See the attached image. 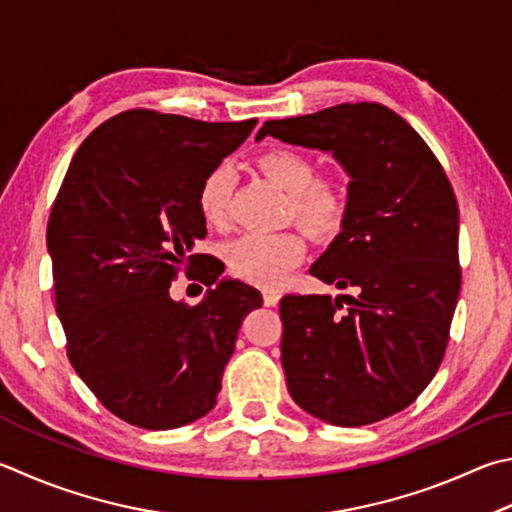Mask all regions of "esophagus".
I'll use <instances>...</instances> for the list:
<instances>
[{
  "mask_svg": "<svg viewBox=\"0 0 512 512\" xmlns=\"http://www.w3.org/2000/svg\"><path fill=\"white\" fill-rule=\"evenodd\" d=\"M277 302H280V293L271 291V288H266V291H264V304L266 306H275Z\"/></svg>",
  "mask_w": 512,
  "mask_h": 512,
  "instance_id": "1",
  "label": "esophagus"
}]
</instances>
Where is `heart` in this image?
<instances>
[{
  "mask_svg": "<svg viewBox=\"0 0 512 512\" xmlns=\"http://www.w3.org/2000/svg\"><path fill=\"white\" fill-rule=\"evenodd\" d=\"M259 170L275 185L291 194L288 212L311 235H331L347 215L345 190L333 181L315 179V165L291 147H273L257 159ZM232 167L221 163L206 174L199 185V212L212 228H221L230 215ZM304 257V241L293 232H273V235H250L230 241L226 248V262L230 273L250 284L271 288L280 284L282 277L300 264Z\"/></svg>",
  "mask_w": 512,
  "mask_h": 512,
  "instance_id": "1",
  "label": "heart"
}]
</instances>
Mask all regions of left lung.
Masks as SVG:
<instances>
[{
  "mask_svg": "<svg viewBox=\"0 0 512 512\" xmlns=\"http://www.w3.org/2000/svg\"><path fill=\"white\" fill-rule=\"evenodd\" d=\"M331 152L349 174L342 230L311 275L356 295H284L293 401L340 427L412 405L434 378L459 300V206L439 159L378 102L266 120L257 132Z\"/></svg>",
  "mask_w": 512,
  "mask_h": 512,
  "instance_id": "1",
  "label": "left lung"
}]
</instances>
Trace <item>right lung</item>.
I'll return each mask as SVG.
<instances>
[{"label":"right lung","mask_w":512,"mask_h":512,"mask_svg":"<svg viewBox=\"0 0 512 512\" xmlns=\"http://www.w3.org/2000/svg\"><path fill=\"white\" fill-rule=\"evenodd\" d=\"M257 125L129 109L80 145L55 197L46 246L67 356L98 401L143 430H172L217 405L257 288L221 280L208 255L199 185ZM179 270L207 285L194 307L169 297Z\"/></svg>","instance_id":"right-lung-1"}]
</instances>
